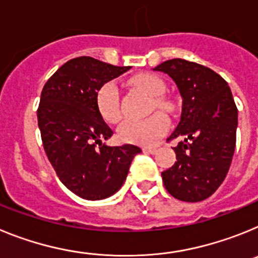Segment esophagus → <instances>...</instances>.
Masks as SVG:
<instances>
[{
    "instance_id": "34e87169",
    "label": "esophagus",
    "mask_w": 258,
    "mask_h": 258,
    "mask_svg": "<svg viewBox=\"0 0 258 258\" xmlns=\"http://www.w3.org/2000/svg\"><path fill=\"white\" fill-rule=\"evenodd\" d=\"M143 151L145 152H147V154H156L157 152V150L155 149V147H145V149H143Z\"/></svg>"
}]
</instances>
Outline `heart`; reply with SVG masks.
I'll use <instances>...</instances> for the list:
<instances>
[{
  "instance_id": "1",
  "label": "heart",
  "mask_w": 258,
  "mask_h": 258,
  "mask_svg": "<svg viewBox=\"0 0 258 258\" xmlns=\"http://www.w3.org/2000/svg\"><path fill=\"white\" fill-rule=\"evenodd\" d=\"M133 88L146 93L152 97V108L168 111L170 109V103L165 98L160 97L165 92V84L159 77L149 74H141L134 76L131 80ZM95 106L98 112L104 121L108 124H116L121 118V109H120V95L118 88L115 83L108 81L98 89L95 94ZM169 121L163 113H154L145 120H127L122 122L118 127V137L120 140L126 143L134 145L151 146L156 142L160 137L168 132Z\"/></svg>"
}]
</instances>
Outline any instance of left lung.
I'll return each instance as SVG.
<instances>
[{"label":"left lung","mask_w":258,"mask_h":258,"mask_svg":"<svg viewBox=\"0 0 258 258\" xmlns=\"http://www.w3.org/2000/svg\"><path fill=\"white\" fill-rule=\"evenodd\" d=\"M173 79L182 97L178 126L169 141L177 161L161 173L166 191L182 202H202L226 178L235 151L238 108L227 83L206 66L170 59L154 68Z\"/></svg>","instance_id":"8db88e82"}]
</instances>
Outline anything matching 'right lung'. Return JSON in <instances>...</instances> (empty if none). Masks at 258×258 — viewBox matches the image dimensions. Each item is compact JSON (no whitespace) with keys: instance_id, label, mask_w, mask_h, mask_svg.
<instances>
[{"instance_id":"obj_1","label":"right lung","mask_w":258,"mask_h":258,"mask_svg":"<svg viewBox=\"0 0 258 258\" xmlns=\"http://www.w3.org/2000/svg\"><path fill=\"white\" fill-rule=\"evenodd\" d=\"M129 68L79 56L61 66L41 92L37 120L47 159L61 183L83 199H106L118 191L141 152L133 145L102 143L113 132L95 106L98 89Z\"/></svg>"}]
</instances>
